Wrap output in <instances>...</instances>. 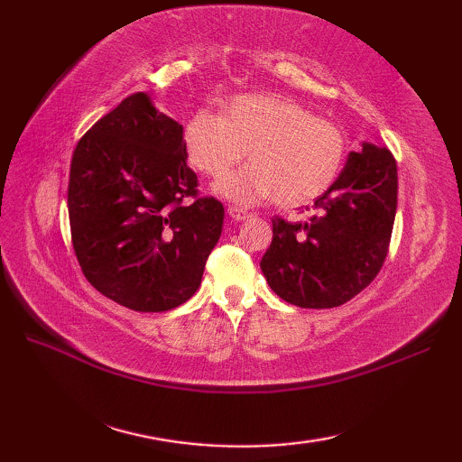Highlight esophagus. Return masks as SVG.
<instances>
[{
    "label": "esophagus",
    "mask_w": 462,
    "mask_h": 462,
    "mask_svg": "<svg viewBox=\"0 0 462 462\" xmlns=\"http://www.w3.org/2000/svg\"><path fill=\"white\" fill-rule=\"evenodd\" d=\"M228 216H230L232 220H236V222H244V220L250 218V214H248L246 210L236 208V206H230V208H228Z\"/></svg>",
    "instance_id": "34e87169"
}]
</instances>
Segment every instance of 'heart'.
<instances>
[{"label": "heart", "mask_w": 462, "mask_h": 462, "mask_svg": "<svg viewBox=\"0 0 462 462\" xmlns=\"http://www.w3.org/2000/svg\"><path fill=\"white\" fill-rule=\"evenodd\" d=\"M194 169L218 179L246 154L250 162L212 186L222 199L250 206L276 196L283 206L326 192L346 159V136L290 97L246 93L226 101L220 115L194 113L182 129Z\"/></svg>", "instance_id": "1"}]
</instances>
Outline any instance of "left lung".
<instances>
[{"label":"left lung","instance_id":"8db88e82","mask_svg":"<svg viewBox=\"0 0 462 462\" xmlns=\"http://www.w3.org/2000/svg\"><path fill=\"white\" fill-rule=\"evenodd\" d=\"M310 210V208H308ZM397 212V162L361 143L306 220H272L260 268L282 300L300 308H337L375 280Z\"/></svg>","mask_w":462,"mask_h":462}]
</instances>
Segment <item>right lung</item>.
I'll list each match as a JSON object with an SVG mask.
<instances>
[{
    "label": "right lung",
    "mask_w": 462,
    "mask_h": 462,
    "mask_svg": "<svg viewBox=\"0 0 462 462\" xmlns=\"http://www.w3.org/2000/svg\"><path fill=\"white\" fill-rule=\"evenodd\" d=\"M182 125L134 93L77 144L69 172L75 256L95 290L134 311L179 308L200 288L224 206L196 199Z\"/></svg>",
    "instance_id": "obj_1"
}]
</instances>
